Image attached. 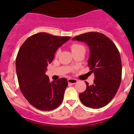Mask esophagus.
Instances as JSON below:
<instances>
[{
	"mask_svg": "<svg viewBox=\"0 0 134 134\" xmlns=\"http://www.w3.org/2000/svg\"><path fill=\"white\" fill-rule=\"evenodd\" d=\"M67 81H68V82L69 84H76L77 82V80L75 79H69L67 80Z\"/></svg>",
	"mask_w": 134,
	"mask_h": 134,
	"instance_id": "obj_1",
	"label": "esophagus"
}]
</instances>
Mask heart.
<instances>
[{"label": "heart", "instance_id": "b5f03b06", "mask_svg": "<svg viewBox=\"0 0 134 134\" xmlns=\"http://www.w3.org/2000/svg\"><path fill=\"white\" fill-rule=\"evenodd\" d=\"M82 47H83L82 45H81V44H74L71 46V50H72V51H73V50H76V49H78V48H82ZM58 53V52H57V53Z\"/></svg>", "mask_w": 134, "mask_h": 134}]
</instances>
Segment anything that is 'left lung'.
<instances>
[{"mask_svg":"<svg viewBox=\"0 0 134 134\" xmlns=\"http://www.w3.org/2000/svg\"><path fill=\"white\" fill-rule=\"evenodd\" d=\"M86 43L90 48L88 65L94 75V84L79 94L81 103L86 107L100 108L114 98L121 79V61L114 43L103 34L89 32L72 38Z\"/></svg>","mask_w":134,"mask_h":134,"instance_id":"obj_1","label":"left lung"}]
</instances>
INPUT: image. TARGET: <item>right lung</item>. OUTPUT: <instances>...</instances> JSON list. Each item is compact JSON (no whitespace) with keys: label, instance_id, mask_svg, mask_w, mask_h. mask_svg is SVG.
Instances as JSON below:
<instances>
[{"label":"right lung","instance_id":"right-lung-1","mask_svg":"<svg viewBox=\"0 0 134 134\" xmlns=\"http://www.w3.org/2000/svg\"><path fill=\"white\" fill-rule=\"evenodd\" d=\"M70 38L38 33L27 38L18 52L16 68L19 88L24 98L38 110H53L62 103L67 80L60 78L50 82L45 72L57 49Z\"/></svg>","mask_w":134,"mask_h":134}]
</instances>
